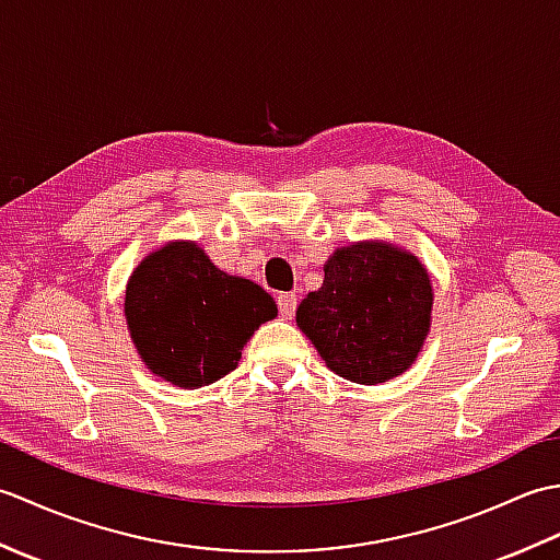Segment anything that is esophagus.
<instances>
[{"label": "esophagus", "mask_w": 560, "mask_h": 560, "mask_svg": "<svg viewBox=\"0 0 560 560\" xmlns=\"http://www.w3.org/2000/svg\"><path fill=\"white\" fill-rule=\"evenodd\" d=\"M277 305H279L281 317L291 319L295 315V305H299V299H295V293H279Z\"/></svg>", "instance_id": "34e87169"}]
</instances>
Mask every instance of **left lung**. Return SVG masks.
<instances>
[{
  "label": "left lung",
  "instance_id": "left-lung-1",
  "mask_svg": "<svg viewBox=\"0 0 560 560\" xmlns=\"http://www.w3.org/2000/svg\"><path fill=\"white\" fill-rule=\"evenodd\" d=\"M433 287L425 267L392 243L335 249L325 281L295 311L303 335L329 371L359 385L401 375L431 329Z\"/></svg>",
  "mask_w": 560,
  "mask_h": 560
}]
</instances>
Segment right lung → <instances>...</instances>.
Wrapping results in <instances>:
<instances>
[{
	"label": "right lung",
	"mask_w": 560,
	"mask_h": 560,
	"mask_svg": "<svg viewBox=\"0 0 560 560\" xmlns=\"http://www.w3.org/2000/svg\"><path fill=\"white\" fill-rule=\"evenodd\" d=\"M277 303L255 281L221 271L192 241L147 255L125 291L135 347L153 375L197 389L229 375Z\"/></svg>",
	"instance_id": "1"
}]
</instances>
